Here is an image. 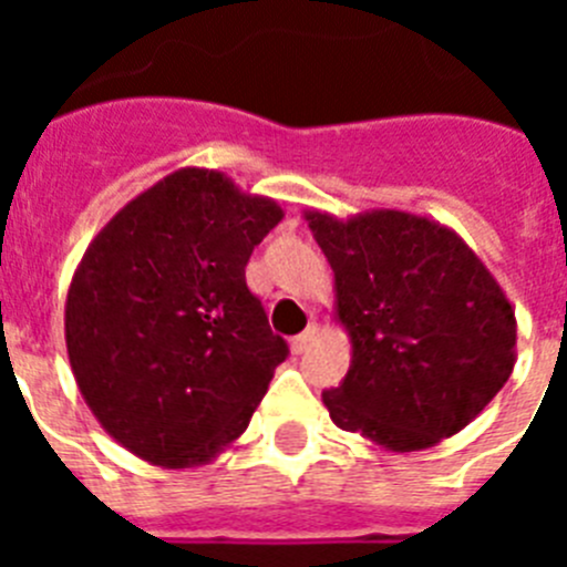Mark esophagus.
Returning a JSON list of instances; mask_svg holds the SVG:
<instances>
[{
  "label": "esophagus",
  "instance_id": "1",
  "mask_svg": "<svg viewBox=\"0 0 567 567\" xmlns=\"http://www.w3.org/2000/svg\"><path fill=\"white\" fill-rule=\"evenodd\" d=\"M318 332H320L318 323H309L307 332H300L298 338H292V352H295V354H303V352H307L309 346L315 343V338H318Z\"/></svg>",
  "mask_w": 567,
  "mask_h": 567
}]
</instances>
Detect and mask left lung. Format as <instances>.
<instances>
[{"mask_svg":"<svg viewBox=\"0 0 567 567\" xmlns=\"http://www.w3.org/2000/svg\"><path fill=\"white\" fill-rule=\"evenodd\" d=\"M303 218L334 272V320L352 343L343 383L323 392L332 423L400 454L463 432L517 363V318L497 278L425 215Z\"/></svg>","mask_w":567,"mask_h":567,"instance_id":"obj_1","label":"left lung"}]
</instances>
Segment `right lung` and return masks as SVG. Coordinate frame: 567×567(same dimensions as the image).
<instances>
[{
	"mask_svg": "<svg viewBox=\"0 0 567 567\" xmlns=\"http://www.w3.org/2000/svg\"><path fill=\"white\" fill-rule=\"evenodd\" d=\"M284 218L218 169L184 167L90 240L64 303V343L93 417L130 454L195 468L247 432L289 354L247 287Z\"/></svg>",
	"mask_w": 567,
	"mask_h": 567,
	"instance_id": "add662e5",
	"label": "right lung"
}]
</instances>
